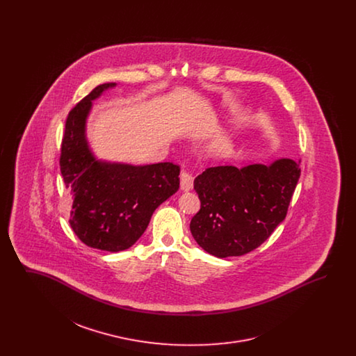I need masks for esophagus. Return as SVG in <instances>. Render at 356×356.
<instances>
[{"instance_id":"34e87169","label":"esophagus","mask_w":356,"mask_h":356,"mask_svg":"<svg viewBox=\"0 0 356 356\" xmlns=\"http://www.w3.org/2000/svg\"><path fill=\"white\" fill-rule=\"evenodd\" d=\"M180 186H181L183 191H191L193 188V176L189 172H186V170L181 172V175H180Z\"/></svg>"}]
</instances>
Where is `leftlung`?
I'll return each mask as SVG.
<instances>
[{
	"instance_id": "obj_1",
	"label": "left lung",
	"mask_w": 356,
	"mask_h": 356,
	"mask_svg": "<svg viewBox=\"0 0 356 356\" xmlns=\"http://www.w3.org/2000/svg\"><path fill=\"white\" fill-rule=\"evenodd\" d=\"M299 177V163L291 159L207 168L193 181L202 205L191 220L192 236L216 257L254 251L286 219Z\"/></svg>"
}]
</instances>
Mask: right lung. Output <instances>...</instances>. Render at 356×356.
<instances>
[{
	"label": "right lung",
	"mask_w": 356,
	"mask_h": 356,
	"mask_svg": "<svg viewBox=\"0 0 356 356\" xmlns=\"http://www.w3.org/2000/svg\"><path fill=\"white\" fill-rule=\"evenodd\" d=\"M116 84L96 86L69 112L61 143L60 170L73 197L69 224L88 247L119 252L132 247L147 229L154 209L180 186V167L111 164L92 154L85 121L92 102Z\"/></svg>",
	"instance_id": "add662e5"
}]
</instances>
